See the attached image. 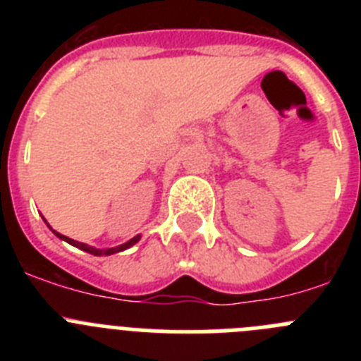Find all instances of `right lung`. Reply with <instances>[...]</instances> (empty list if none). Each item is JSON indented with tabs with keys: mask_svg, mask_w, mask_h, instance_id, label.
<instances>
[{
	"mask_svg": "<svg viewBox=\"0 0 361 361\" xmlns=\"http://www.w3.org/2000/svg\"><path fill=\"white\" fill-rule=\"evenodd\" d=\"M43 220H44V219H43ZM49 228H50V226H49ZM50 229H52V228H50ZM52 231H54V229H52ZM54 235H56L57 238H61V240L68 242V244H70V245H73V247H79V250L86 251V253L94 255V257H108V255L119 253V251L128 250V247H132L133 244H137V242L141 240V235H137V237L130 238L128 242H124V244H121V245H116V247H106V250H97V247H94V245H88V244H85V242H78V240H73V238H68V237H65V235H61V233L54 231Z\"/></svg>",
	"mask_w": 361,
	"mask_h": 361,
	"instance_id": "1",
	"label": "right lung"
}]
</instances>
